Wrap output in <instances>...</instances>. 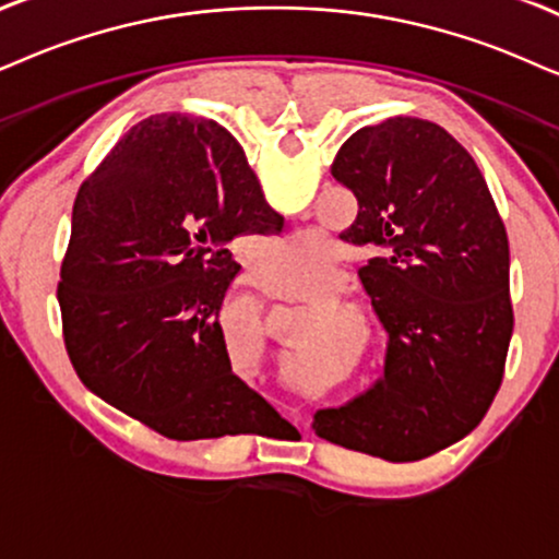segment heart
Returning <instances> with one entry per match:
<instances>
[{"instance_id": "b5f03b06", "label": "heart", "mask_w": 559, "mask_h": 559, "mask_svg": "<svg viewBox=\"0 0 559 559\" xmlns=\"http://www.w3.org/2000/svg\"><path fill=\"white\" fill-rule=\"evenodd\" d=\"M322 237L314 229L296 231V235L281 239L273 250V260L267 263V286L275 292H288L307 284V278L317 267H322ZM341 281H330L324 292H335Z\"/></svg>"}]
</instances>
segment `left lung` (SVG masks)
I'll list each match as a JSON object with an SVG mask.
<instances>
[{
    "instance_id": "8db88e82",
    "label": "left lung",
    "mask_w": 559,
    "mask_h": 559,
    "mask_svg": "<svg viewBox=\"0 0 559 559\" xmlns=\"http://www.w3.org/2000/svg\"><path fill=\"white\" fill-rule=\"evenodd\" d=\"M356 195L343 239L377 255L361 267L386 330L384 377L314 433L386 462H415L477 428L496 400L513 332L508 237L487 182L438 123L394 116L364 126L332 162Z\"/></svg>"
}]
</instances>
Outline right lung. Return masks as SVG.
Wrapping results in <instances>:
<instances>
[{"mask_svg": "<svg viewBox=\"0 0 559 559\" xmlns=\"http://www.w3.org/2000/svg\"><path fill=\"white\" fill-rule=\"evenodd\" d=\"M281 222L216 121L133 126L82 182L61 263L63 343L84 386L173 441L284 420L231 371L218 322L239 273L231 239Z\"/></svg>", "mask_w": 559, "mask_h": 559, "instance_id": "add662e5", "label": "right lung"}]
</instances>
